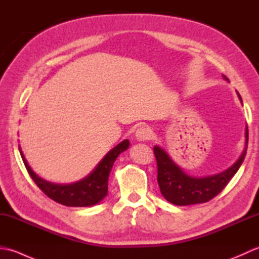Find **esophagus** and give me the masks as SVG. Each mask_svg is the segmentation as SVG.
Returning <instances> with one entry per match:
<instances>
[{
	"mask_svg": "<svg viewBox=\"0 0 259 259\" xmlns=\"http://www.w3.org/2000/svg\"><path fill=\"white\" fill-rule=\"evenodd\" d=\"M152 131L147 125H142L136 131V139L138 141H147L151 138Z\"/></svg>",
	"mask_w": 259,
	"mask_h": 259,
	"instance_id": "esophagus-1",
	"label": "esophagus"
}]
</instances>
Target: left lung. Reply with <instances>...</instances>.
<instances>
[{
	"label": "left lung",
	"mask_w": 259,
	"mask_h": 259,
	"mask_svg": "<svg viewBox=\"0 0 259 259\" xmlns=\"http://www.w3.org/2000/svg\"><path fill=\"white\" fill-rule=\"evenodd\" d=\"M223 78L228 81L227 76L223 75ZM237 96L243 104V100L238 92ZM247 145H248V128L246 125L245 148L238 160L225 171L206 176V177H194L186 174L184 169L172 160L166 150L161 147L155 146L153 152H155L158 166L157 180L161 195L164 197V199L177 206L195 205V203L207 202L212 199L227 186L229 180L238 171L246 156Z\"/></svg>",
	"instance_id": "left-lung-1"
}]
</instances>
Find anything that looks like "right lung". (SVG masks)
<instances>
[{"label": "right lung", "instance_id": "1", "mask_svg": "<svg viewBox=\"0 0 259 259\" xmlns=\"http://www.w3.org/2000/svg\"><path fill=\"white\" fill-rule=\"evenodd\" d=\"M129 146L130 142L128 139L120 142L103 157L98 166L87 177L76 181V183L68 185L53 184L38 177L27 163L20 146L19 150L27 172L38 188L49 198L69 207H90L100 202L108 195V179L113 162L121 152L128 149Z\"/></svg>", "mask_w": 259, "mask_h": 259}]
</instances>
